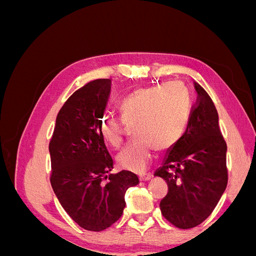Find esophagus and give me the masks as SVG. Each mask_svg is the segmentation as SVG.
<instances>
[{"label":"esophagus","mask_w":256,"mask_h":256,"mask_svg":"<svg viewBox=\"0 0 256 256\" xmlns=\"http://www.w3.org/2000/svg\"><path fill=\"white\" fill-rule=\"evenodd\" d=\"M152 174H144V175L140 176V180L141 182H148L152 180Z\"/></svg>","instance_id":"esophagus-1"}]
</instances>
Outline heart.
<instances>
[{
	"label": "heart",
	"mask_w": 256,
	"mask_h": 256,
	"mask_svg": "<svg viewBox=\"0 0 256 256\" xmlns=\"http://www.w3.org/2000/svg\"><path fill=\"white\" fill-rule=\"evenodd\" d=\"M120 111L122 120L114 116L102 120L100 134L110 146L118 148L125 124L134 125L136 138L118 154L116 161L122 168L142 173L150 164L154 148H171L184 134L190 116V96L178 82L140 88L124 98Z\"/></svg>",
	"instance_id": "b5f03b06"
}]
</instances>
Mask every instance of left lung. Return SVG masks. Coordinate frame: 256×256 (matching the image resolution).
Segmentation results:
<instances>
[{
    "instance_id": "left-lung-1",
    "label": "left lung",
    "mask_w": 256,
    "mask_h": 256,
    "mask_svg": "<svg viewBox=\"0 0 256 256\" xmlns=\"http://www.w3.org/2000/svg\"><path fill=\"white\" fill-rule=\"evenodd\" d=\"M193 85L198 98L187 129L154 174L168 186L160 202L162 214L184 230L208 218L228 184V147L220 132L218 112L206 90L196 82Z\"/></svg>"
}]
</instances>
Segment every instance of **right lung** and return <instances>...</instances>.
<instances>
[{"label": "right lung", "instance_id": "obj_1", "mask_svg": "<svg viewBox=\"0 0 256 256\" xmlns=\"http://www.w3.org/2000/svg\"><path fill=\"white\" fill-rule=\"evenodd\" d=\"M111 80H94L74 92L60 110L49 145L51 184L70 218L99 232L118 221L126 191L140 180L129 171L108 174L113 160L100 134Z\"/></svg>", "mask_w": 256, "mask_h": 256}]
</instances>
